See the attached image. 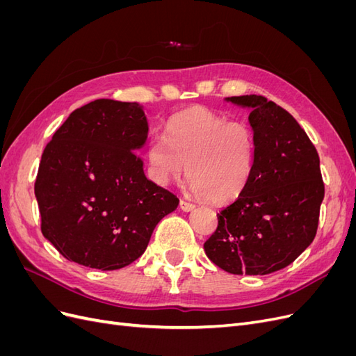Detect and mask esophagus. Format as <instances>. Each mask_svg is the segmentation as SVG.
I'll return each mask as SVG.
<instances>
[{
	"label": "esophagus",
	"mask_w": 356,
	"mask_h": 356,
	"mask_svg": "<svg viewBox=\"0 0 356 356\" xmlns=\"http://www.w3.org/2000/svg\"><path fill=\"white\" fill-rule=\"evenodd\" d=\"M179 208L184 211V212H190V211H193V209L196 208V204H193V203H190V202H187L184 199H181L179 200Z\"/></svg>",
	"instance_id": "34e87169"
}]
</instances>
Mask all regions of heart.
Returning <instances> with one entry per match:
<instances>
[{
    "instance_id": "b5f03b06",
    "label": "heart",
    "mask_w": 356,
    "mask_h": 356,
    "mask_svg": "<svg viewBox=\"0 0 356 356\" xmlns=\"http://www.w3.org/2000/svg\"><path fill=\"white\" fill-rule=\"evenodd\" d=\"M168 139L148 144L149 175L159 184L186 172L193 193L211 202L238 199L252 175L255 138L243 122L229 120L207 108H188L170 118Z\"/></svg>"
}]
</instances>
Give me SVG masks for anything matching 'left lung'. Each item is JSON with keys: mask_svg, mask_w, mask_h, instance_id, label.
Returning a JSON list of instances; mask_svg holds the SVG:
<instances>
[{"mask_svg": "<svg viewBox=\"0 0 356 356\" xmlns=\"http://www.w3.org/2000/svg\"><path fill=\"white\" fill-rule=\"evenodd\" d=\"M250 106L254 168L242 195L217 213L203 248L233 275H268L289 266L314 242L325 187L319 156L305 129L264 96H232Z\"/></svg>", "mask_w": 356, "mask_h": 356, "instance_id": "1", "label": "left lung"}]
</instances>
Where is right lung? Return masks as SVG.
I'll return each mask as SVG.
<instances>
[{"instance_id":"obj_1","label":"right lung","mask_w":356,"mask_h":356,"mask_svg":"<svg viewBox=\"0 0 356 356\" xmlns=\"http://www.w3.org/2000/svg\"><path fill=\"white\" fill-rule=\"evenodd\" d=\"M138 102L96 99L71 113L42 152L35 197L44 238L70 261L117 270L141 257L179 199L144 174Z\"/></svg>"}]
</instances>
